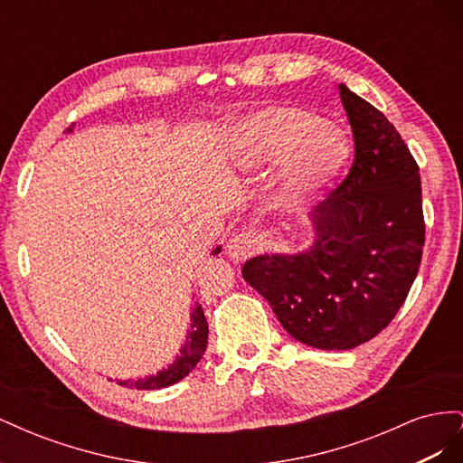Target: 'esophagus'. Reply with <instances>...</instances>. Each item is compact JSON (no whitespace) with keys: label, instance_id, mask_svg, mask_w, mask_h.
<instances>
[{"label":"esophagus","instance_id":"34e87169","mask_svg":"<svg viewBox=\"0 0 463 463\" xmlns=\"http://www.w3.org/2000/svg\"><path fill=\"white\" fill-rule=\"evenodd\" d=\"M260 249V237L255 232H241L228 241V255L233 262H245Z\"/></svg>","mask_w":463,"mask_h":463}]
</instances>
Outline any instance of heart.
Wrapping results in <instances>:
<instances>
[{"label": "heart", "mask_w": 463, "mask_h": 463, "mask_svg": "<svg viewBox=\"0 0 463 463\" xmlns=\"http://www.w3.org/2000/svg\"><path fill=\"white\" fill-rule=\"evenodd\" d=\"M344 135L309 111L269 106L247 116L232 135V158L250 177L276 165L270 197L279 213L313 201L342 172L347 160Z\"/></svg>", "instance_id": "obj_1"}]
</instances>
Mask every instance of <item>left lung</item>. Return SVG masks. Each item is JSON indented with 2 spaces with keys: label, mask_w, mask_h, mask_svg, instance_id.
<instances>
[{
  "label": "left lung",
  "mask_w": 463,
  "mask_h": 463,
  "mask_svg": "<svg viewBox=\"0 0 463 463\" xmlns=\"http://www.w3.org/2000/svg\"><path fill=\"white\" fill-rule=\"evenodd\" d=\"M355 141L344 184L309 214L313 241L298 253H264L243 278L298 342L354 349L386 328L421 264V179L410 148L383 111L338 85Z\"/></svg>",
  "instance_id": "left-lung-1"
}]
</instances>
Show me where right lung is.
<instances>
[{
  "mask_svg": "<svg viewBox=\"0 0 463 463\" xmlns=\"http://www.w3.org/2000/svg\"><path fill=\"white\" fill-rule=\"evenodd\" d=\"M67 131L71 133L73 128H69ZM220 250L222 247L218 245L216 249H213V255H218ZM206 344H208V325L204 318V311L199 303H194L193 313H191V325L185 334V342L179 349V355H175V359L170 363V365L146 378H138V381H131V378H128V381H118V384L137 388V390H158V388L172 386L179 383L181 378H185L194 369V365L203 359L206 352Z\"/></svg>",
  "mask_w": 463,
  "mask_h": 463,
  "instance_id": "obj_1",
  "label": "right lung"
}]
</instances>
